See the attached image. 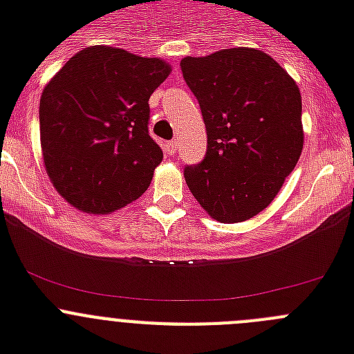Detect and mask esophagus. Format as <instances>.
I'll list each match as a JSON object with an SVG mask.
<instances>
[{"instance_id":"esophagus-1","label":"esophagus","mask_w":354,"mask_h":354,"mask_svg":"<svg viewBox=\"0 0 354 354\" xmlns=\"http://www.w3.org/2000/svg\"><path fill=\"white\" fill-rule=\"evenodd\" d=\"M177 149H179V143L175 142V140H171V142L167 143V152L170 156H174L175 152H177Z\"/></svg>"}]
</instances>
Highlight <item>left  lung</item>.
<instances>
[{"label": "left lung", "instance_id": "obj_1", "mask_svg": "<svg viewBox=\"0 0 354 354\" xmlns=\"http://www.w3.org/2000/svg\"><path fill=\"white\" fill-rule=\"evenodd\" d=\"M180 71L207 131L204 161L184 168L187 187L216 221L250 220L273 202L301 156L298 84L252 48L186 56Z\"/></svg>", "mask_w": 354, "mask_h": 354}]
</instances>
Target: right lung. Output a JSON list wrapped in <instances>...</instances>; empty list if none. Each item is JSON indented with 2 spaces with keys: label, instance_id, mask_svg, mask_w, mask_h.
Returning a JSON list of instances; mask_svg holds the SVG:
<instances>
[{
  "label": "right lung",
  "instance_id": "1",
  "mask_svg": "<svg viewBox=\"0 0 354 354\" xmlns=\"http://www.w3.org/2000/svg\"><path fill=\"white\" fill-rule=\"evenodd\" d=\"M171 67L108 46L76 53L40 97V145L68 204L108 214L145 193L161 147L149 134V99Z\"/></svg>",
  "mask_w": 354,
  "mask_h": 354
}]
</instances>
